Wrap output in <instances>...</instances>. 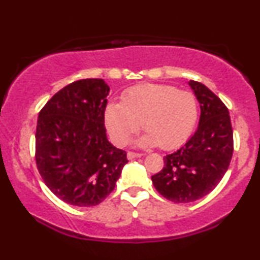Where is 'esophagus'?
<instances>
[{
	"mask_svg": "<svg viewBox=\"0 0 260 260\" xmlns=\"http://www.w3.org/2000/svg\"><path fill=\"white\" fill-rule=\"evenodd\" d=\"M140 156H143V154L133 153V151H128V153H127V159H128V160L137 159V157H140Z\"/></svg>",
	"mask_w": 260,
	"mask_h": 260,
	"instance_id": "esophagus-1",
	"label": "esophagus"
}]
</instances>
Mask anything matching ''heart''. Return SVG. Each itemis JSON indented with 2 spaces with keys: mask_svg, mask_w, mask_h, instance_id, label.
Here are the masks:
<instances>
[{
  "mask_svg": "<svg viewBox=\"0 0 260 260\" xmlns=\"http://www.w3.org/2000/svg\"><path fill=\"white\" fill-rule=\"evenodd\" d=\"M197 121L196 95L171 85L134 86L124 92L122 104L111 103L105 110L106 128L118 145H126L143 123L148 133L140 144L175 149L192 134Z\"/></svg>",
  "mask_w": 260,
  "mask_h": 260,
  "instance_id": "b5f03b06",
  "label": "heart"
}]
</instances>
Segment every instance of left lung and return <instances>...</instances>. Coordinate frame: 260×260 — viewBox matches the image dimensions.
<instances>
[{"label":"left lung","instance_id":"left-lung-1","mask_svg":"<svg viewBox=\"0 0 260 260\" xmlns=\"http://www.w3.org/2000/svg\"><path fill=\"white\" fill-rule=\"evenodd\" d=\"M201 104L196 133L175 153L164 157V168L151 176L161 196L174 203H190L215 188L228 171L234 153V133L229 110L210 89L189 80Z\"/></svg>","mask_w":260,"mask_h":260}]
</instances>
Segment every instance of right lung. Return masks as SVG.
I'll return each instance as SVG.
<instances>
[{
  "label": "right lung",
  "mask_w": 260,
  "mask_h": 260,
  "mask_svg": "<svg viewBox=\"0 0 260 260\" xmlns=\"http://www.w3.org/2000/svg\"><path fill=\"white\" fill-rule=\"evenodd\" d=\"M104 79L71 83L46 103L38 118L35 159L47 188L76 207L100 204L115 188L124 150L107 140Z\"/></svg>",
  "instance_id": "obj_1"
}]
</instances>
